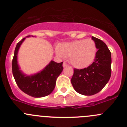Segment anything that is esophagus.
Returning <instances> with one entry per match:
<instances>
[{"instance_id":"34e87169","label":"esophagus","mask_w":127,"mask_h":127,"mask_svg":"<svg viewBox=\"0 0 127 127\" xmlns=\"http://www.w3.org/2000/svg\"><path fill=\"white\" fill-rule=\"evenodd\" d=\"M63 66L64 67H66L67 66V64L66 63H63Z\"/></svg>"}]
</instances>
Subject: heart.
<instances>
[{"instance_id":"heart-1","label":"heart","mask_w":127,"mask_h":127,"mask_svg":"<svg viewBox=\"0 0 127 127\" xmlns=\"http://www.w3.org/2000/svg\"><path fill=\"white\" fill-rule=\"evenodd\" d=\"M96 47L92 39L77 40L61 44L57 47L56 54L61 59L69 56V62L78 69L87 67L93 62Z\"/></svg>"}]
</instances>
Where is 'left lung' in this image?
<instances>
[{
	"instance_id": "1",
	"label": "left lung",
	"mask_w": 127,
	"mask_h": 127,
	"mask_svg": "<svg viewBox=\"0 0 127 127\" xmlns=\"http://www.w3.org/2000/svg\"><path fill=\"white\" fill-rule=\"evenodd\" d=\"M98 49L94 62L84 69H74L71 82L76 92L91 96L100 91L111 76L112 57L107 46L101 40L92 36Z\"/></svg>"
}]
</instances>
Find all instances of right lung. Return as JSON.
Here are the masks:
<instances>
[{
	"instance_id": "1",
	"label": "right lung",
	"mask_w": 127,
	"mask_h": 127,
	"mask_svg": "<svg viewBox=\"0 0 127 127\" xmlns=\"http://www.w3.org/2000/svg\"><path fill=\"white\" fill-rule=\"evenodd\" d=\"M28 35L26 37H29ZM32 37H34L32 35ZM26 37L17 44L12 62V73L17 86L23 92L34 98H41L49 95L56 86L58 77L63 71V62L58 63L51 61L42 70L31 75L24 74L20 69L17 62V54L21 44Z\"/></svg>"
}]
</instances>
